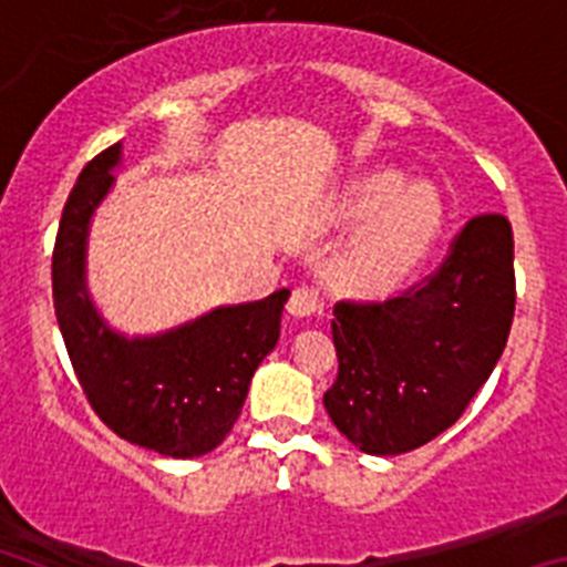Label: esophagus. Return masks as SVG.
<instances>
[{"mask_svg": "<svg viewBox=\"0 0 567 567\" xmlns=\"http://www.w3.org/2000/svg\"><path fill=\"white\" fill-rule=\"evenodd\" d=\"M289 312L295 318H323V298L315 287H298L289 298Z\"/></svg>", "mask_w": 567, "mask_h": 567, "instance_id": "34e87169", "label": "esophagus"}]
</instances>
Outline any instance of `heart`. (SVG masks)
I'll use <instances>...</instances> for the list:
<instances>
[{
  "label": "heart",
  "instance_id": "heart-1",
  "mask_svg": "<svg viewBox=\"0 0 567 567\" xmlns=\"http://www.w3.org/2000/svg\"><path fill=\"white\" fill-rule=\"evenodd\" d=\"M403 188L394 173L363 175L343 202L346 218H372L338 258L346 287L378 292L392 287L425 255L437 235L440 207L425 189Z\"/></svg>",
  "mask_w": 567,
  "mask_h": 567
}]
</instances>
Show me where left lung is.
I'll list each match as a JSON object with an SVG mask.
<instances>
[{"mask_svg":"<svg viewBox=\"0 0 567 567\" xmlns=\"http://www.w3.org/2000/svg\"><path fill=\"white\" fill-rule=\"evenodd\" d=\"M514 233L474 215L420 287L385 300H338V378L329 417L365 454L414 452L460 420L494 372L514 320Z\"/></svg>","mask_w":567,"mask_h":567,"instance_id":"8db88e82","label":"left lung"}]
</instances>
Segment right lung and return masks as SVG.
I'll return each mask as SVG.
<instances>
[{
	"label": "right lung",
	"instance_id": "right-lung-1",
	"mask_svg": "<svg viewBox=\"0 0 567 567\" xmlns=\"http://www.w3.org/2000/svg\"><path fill=\"white\" fill-rule=\"evenodd\" d=\"M122 144L99 153L70 189L53 247V307L84 398L107 429L164 457H202L238 420L249 380L278 343L289 289L155 338H124L96 312L84 284L90 218L113 187Z\"/></svg>",
	"mask_w": 567,
	"mask_h": 567
}]
</instances>
